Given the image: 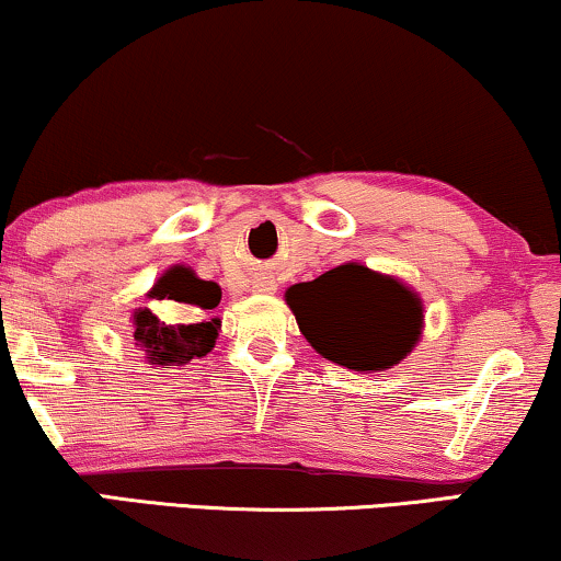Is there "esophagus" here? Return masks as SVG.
I'll list each match as a JSON object with an SVG mask.
<instances>
[{
	"instance_id": "1",
	"label": "esophagus",
	"mask_w": 561,
	"mask_h": 561,
	"mask_svg": "<svg viewBox=\"0 0 561 561\" xmlns=\"http://www.w3.org/2000/svg\"><path fill=\"white\" fill-rule=\"evenodd\" d=\"M274 282H256V285H253V293H264V295H272L274 293Z\"/></svg>"
}]
</instances>
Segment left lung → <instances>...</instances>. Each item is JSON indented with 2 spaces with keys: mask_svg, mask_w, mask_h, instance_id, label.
Listing matches in <instances>:
<instances>
[{
  "mask_svg": "<svg viewBox=\"0 0 561 561\" xmlns=\"http://www.w3.org/2000/svg\"><path fill=\"white\" fill-rule=\"evenodd\" d=\"M285 300L310 346L354 373L391 370L422 339V297L357 261L293 285Z\"/></svg>",
  "mask_w": 561,
  "mask_h": 561,
  "instance_id": "8db88e82",
  "label": "left lung"
}]
</instances>
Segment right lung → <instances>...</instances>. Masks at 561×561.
<instances>
[{
    "mask_svg": "<svg viewBox=\"0 0 561 561\" xmlns=\"http://www.w3.org/2000/svg\"><path fill=\"white\" fill-rule=\"evenodd\" d=\"M147 297L154 300H175L196 310V316H209L219 300L222 289L217 282H207L191 266L175 264L154 282ZM134 344L145 354V363L158 367H181L191 359H202L215 350L222 321L219 318H204L196 323H162L150 308H137L131 313Z\"/></svg>",
    "mask_w": 561,
    "mask_h": 561,
    "instance_id": "add662e5",
    "label": "right lung"
}]
</instances>
